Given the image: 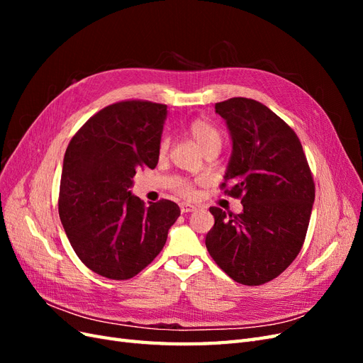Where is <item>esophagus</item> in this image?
<instances>
[{"instance_id": "34e87169", "label": "esophagus", "mask_w": 363, "mask_h": 363, "mask_svg": "<svg viewBox=\"0 0 363 363\" xmlns=\"http://www.w3.org/2000/svg\"><path fill=\"white\" fill-rule=\"evenodd\" d=\"M195 206H192V204H188V203H182L180 204V211H182V213H188V212H194L195 211Z\"/></svg>"}]
</instances>
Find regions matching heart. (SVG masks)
<instances>
[{
    "label": "heart",
    "mask_w": 363,
    "mask_h": 363,
    "mask_svg": "<svg viewBox=\"0 0 363 363\" xmlns=\"http://www.w3.org/2000/svg\"><path fill=\"white\" fill-rule=\"evenodd\" d=\"M188 135L191 139L195 142L199 148L203 151L204 156L208 155H218L221 151L223 147V135L213 124L208 123L206 119H195L186 128ZM168 139H162L160 145H159V152L160 156H164L168 151ZM175 189H177L182 195L189 196L192 194V188L188 182L179 180L177 184H175Z\"/></svg>",
    "instance_id": "obj_1"
}]
</instances>
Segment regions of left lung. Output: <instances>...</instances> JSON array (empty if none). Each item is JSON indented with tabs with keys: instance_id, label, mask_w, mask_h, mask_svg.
<instances>
[{
	"instance_id": "8db88e82",
	"label": "left lung",
	"mask_w": 363,
	"mask_h": 363,
	"mask_svg": "<svg viewBox=\"0 0 363 363\" xmlns=\"http://www.w3.org/2000/svg\"><path fill=\"white\" fill-rule=\"evenodd\" d=\"M215 112L232 138L223 186L244 211L211 207L206 247L228 277L257 286L298 256L315 201L312 172L298 136L267 106L238 96L216 103Z\"/></svg>"
}]
</instances>
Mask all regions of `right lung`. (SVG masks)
<instances>
[{"mask_svg":"<svg viewBox=\"0 0 363 363\" xmlns=\"http://www.w3.org/2000/svg\"><path fill=\"white\" fill-rule=\"evenodd\" d=\"M168 111L121 101L77 131L65 152L59 215L75 255L100 276L135 277L155 260L180 216L174 201L145 204L131 194L138 168L155 169Z\"/></svg>","mask_w":363,"mask_h":363,"instance_id":"add662e5","label":"right lung"}]
</instances>
